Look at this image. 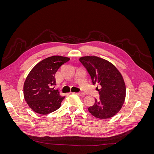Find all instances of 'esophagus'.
<instances>
[{"label": "esophagus", "instance_id": "esophagus-1", "mask_svg": "<svg viewBox=\"0 0 154 154\" xmlns=\"http://www.w3.org/2000/svg\"><path fill=\"white\" fill-rule=\"evenodd\" d=\"M76 94L79 95V96H84L85 95L84 93H83V92H76Z\"/></svg>", "mask_w": 154, "mask_h": 154}]
</instances>
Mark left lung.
Masks as SVG:
<instances>
[{
  "label": "left lung",
  "mask_w": 154,
  "mask_h": 154,
  "mask_svg": "<svg viewBox=\"0 0 154 154\" xmlns=\"http://www.w3.org/2000/svg\"><path fill=\"white\" fill-rule=\"evenodd\" d=\"M80 62L90 74L93 85H97L100 98L88 108L100 119L113 117L122 109L126 96V87L122 74L112 63L97 57H83Z\"/></svg>",
  "instance_id": "obj_1"
}]
</instances>
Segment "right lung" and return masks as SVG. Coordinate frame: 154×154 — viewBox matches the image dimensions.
Listing matches in <instances>:
<instances>
[{
  "label": "right lung",
  "instance_id": "add662e5",
  "mask_svg": "<svg viewBox=\"0 0 154 154\" xmlns=\"http://www.w3.org/2000/svg\"><path fill=\"white\" fill-rule=\"evenodd\" d=\"M69 58L53 56L37 63L27 75L24 84V96L27 105L35 112L48 114L58 109L65 96L60 95L55 74Z\"/></svg>",
  "mask_w": 154,
  "mask_h": 154
}]
</instances>
